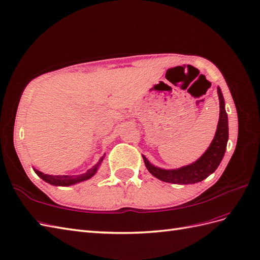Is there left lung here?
Masks as SVG:
<instances>
[{
  "instance_id": "1",
  "label": "left lung",
  "mask_w": 260,
  "mask_h": 260,
  "mask_svg": "<svg viewBox=\"0 0 260 260\" xmlns=\"http://www.w3.org/2000/svg\"><path fill=\"white\" fill-rule=\"evenodd\" d=\"M217 94H219L220 101V118L217 123V129L215 132V137L211 145L206 153L194 163L187 165L185 167L178 168V170H162L153 166L149 160L143 156L144 164L154 177L157 179L172 182L177 185H188L199 182L206 179L210 174H212L217 166L220 165L221 160L224 156L226 150V144L229 140V123H228V114L224 107V98L221 92V88L217 87Z\"/></svg>"
}]
</instances>
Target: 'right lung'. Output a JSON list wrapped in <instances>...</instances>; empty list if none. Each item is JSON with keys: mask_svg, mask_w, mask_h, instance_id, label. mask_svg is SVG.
Returning a JSON list of instances; mask_svg holds the SVG:
<instances>
[{"mask_svg": "<svg viewBox=\"0 0 260 260\" xmlns=\"http://www.w3.org/2000/svg\"><path fill=\"white\" fill-rule=\"evenodd\" d=\"M102 159H101V162H102ZM100 163H98L96 166H94L93 168H90V170H88L85 174L80 175V176H75V177L67 176V175H63V176H62V175H60V176H52V175H47V174H44V173H41V172L36 171V170H35V173H36L41 179H44L45 181L49 182V184H51V185H54V186H70V185H74V184H76V182L86 180V179L92 177L93 175L96 173L97 167H98V165H100Z\"/></svg>", "mask_w": 260, "mask_h": 260, "instance_id": "add662e5", "label": "right lung"}]
</instances>
